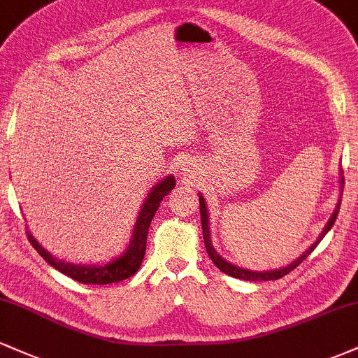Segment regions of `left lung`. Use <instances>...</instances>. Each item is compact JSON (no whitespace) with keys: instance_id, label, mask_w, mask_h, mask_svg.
I'll return each instance as SVG.
<instances>
[{"instance_id":"8db88e82","label":"left lung","mask_w":358,"mask_h":358,"mask_svg":"<svg viewBox=\"0 0 358 358\" xmlns=\"http://www.w3.org/2000/svg\"><path fill=\"white\" fill-rule=\"evenodd\" d=\"M340 188H342L343 192V178H340ZM199 200H200V219H202V229H203V242H205V249H207L208 256L213 261V264L219 268L222 273L229 274V276L232 278H237V279H244V281H271V279H279L282 276H286L289 271H293L296 266L301 264L305 259L310 256L311 252H313V249L316 245L320 244V241L323 239L324 236H327V232L330 231L331 227H334L335 220H336V215H338V210H340V202H342V199H338V203H336L334 213H331L330 220L327 222V225H324V229L322 231V234L318 236V239H316L313 244L308 248L305 252L301 254V256L294 259L293 262H289L287 266H282V268L279 269H271V271H250V269H244V268H239V266L232 264V262H229L227 259H224L220 256L219 252H217L215 248H213L212 244V237H210V220H208V210H207V203H205V199L202 193H199Z\"/></svg>"}]
</instances>
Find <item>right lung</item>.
<instances>
[{"label": "right lung", "mask_w": 358, "mask_h": 358, "mask_svg": "<svg viewBox=\"0 0 358 358\" xmlns=\"http://www.w3.org/2000/svg\"><path fill=\"white\" fill-rule=\"evenodd\" d=\"M175 176L168 175L159 182H156L151 188L145 202L141 205V210L138 213L136 224H134L133 236H131L129 245H127L124 252L121 256L110 259L109 262L104 264H73V262L64 261L52 256L47 249L35 239L34 234L28 231V239L31 245L36 249V252L42 256L48 264L53 266L57 271H60L65 276L76 279V281L84 282V285H110V282L124 281L131 278L133 274L138 273L139 266H141L143 259L146 252V239L148 231H150V224L153 220L156 210H158L159 203L165 196L175 188Z\"/></svg>", "instance_id": "obj_1"}]
</instances>
